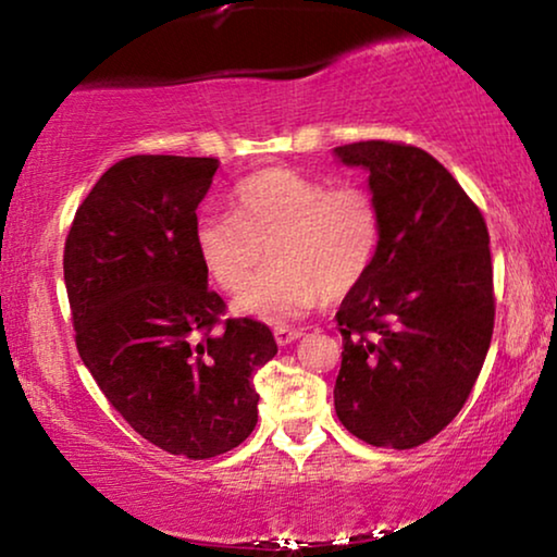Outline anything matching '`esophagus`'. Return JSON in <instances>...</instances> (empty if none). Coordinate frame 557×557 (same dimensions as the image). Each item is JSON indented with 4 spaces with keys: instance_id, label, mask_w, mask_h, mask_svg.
Masks as SVG:
<instances>
[{
    "instance_id": "obj_1",
    "label": "esophagus",
    "mask_w": 557,
    "mask_h": 557,
    "mask_svg": "<svg viewBox=\"0 0 557 557\" xmlns=\"http://www.w3.org/2000/svg\"><path fill=\"white\" fill-rule=\"evenodd\" d=\"M301 334H304V330H292V326H276V330H273V337H276L281 347L292 345V342L299 339Z\"/></svg>"
}]
</instances>
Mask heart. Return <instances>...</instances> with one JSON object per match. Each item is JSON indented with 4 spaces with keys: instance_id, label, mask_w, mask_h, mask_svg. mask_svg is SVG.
Instances as JSON below:
<instances>
[{
    "instance_id": "1",
    "label": "heart",
    "mask_w": 557,
    "mask_h": 557,
    "mask_svg": "<svg viewBox=\"0 0 557 557\" xmlns=\"http://www.w3.org/2000/svg\"><path fill=\"white\" fill-rule=\"evenodd\" d=\"M200 261L223 292H238L271 253V265L235 299V311L281 324L360 286L383 246V210L360 182L271 166L240 180L233 212L202 210L195 220Z\"/></svg>"
}]
</instances>
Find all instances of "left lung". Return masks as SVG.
Instances as JSON below:
<instances>
[{"label":"left lung","instance_id":"left-lung-1","mask_svg":"<svg viewBox=\"0 0 557 557\" xmlns=\"http://www.w3.org/2000/svg\"><path fill=\"white\" fill-rule=\"evenodd\" d=\"M368 170L383 210L370 276L337 311L334 410L380 448H413L459 416L494 330L490 233L482 212L429 151L398 141L334 149Z\"/></svg>","mask_w":557,"mask_h":557}]
</instances>
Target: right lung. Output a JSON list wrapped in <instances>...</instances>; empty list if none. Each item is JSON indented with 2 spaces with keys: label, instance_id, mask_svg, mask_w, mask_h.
Returning <instances> with one entry per match:
<instances>
[{
  "label": "right lung",
  "instance_id": "right-lung-1",
  "mask_svg": "<svg viewBox=\"0 0 557 557\" xmlns=\"http://www.w3.org/2000/svg\"><path fill=\"white\" fill-rule=\"evenodd\" d=\"M215 157L136 154L75 212L63 271L75 347L106 398L164 451L212 459L256 429L253 375L278 352L256 319H223L195 246Z\"/></svg>",
  "mask_w": 557,
  "mask_h": 557
}]
</instances>
